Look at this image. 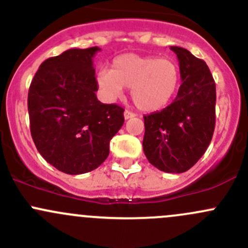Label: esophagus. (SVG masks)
I'll list each match as a JSON object with an SVG mask.
<instances>
[{
    "label": "esophagus",
    "mask_w": 248,
    "mask_h": 248,
    "mask_svg": "<svg viewBox=\"0 0 248 248\" xmlns=\"http://www.w3.org/2000/svg\"><path fill=\"white\" fill-rule=\"evenodd\" d=\"M124 120H128V119H132V117L136 116V114L132 111H129V110H126V111L124 112Z\"/></svg>",
    "instance_id": "34e87169"
}]
</instances>
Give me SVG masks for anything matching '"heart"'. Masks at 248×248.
<instances>
[{
    "label": "heart",
    "instance_id": "b5f03b06",
    "mask_svg": "<svg viewBox=\"0 0 248 248\" xmlns=\"http://www.w3.org/2000/svg\"><path fill=\"white\" fill-rule=\"evenodd\" d=\"M97 84L108 99L121 96L124 87H131L132 101L140 110L156 111L164 108L176 93L180 69L168 57L128 52L115 57L111 69H99Z\"/></svg>",
    "mask_w": 248,
    "mask_h": 248
}]
</instances>
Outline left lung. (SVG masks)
Wrapping results in <instances>:
<instances>
[{"instance_id": "1", "label": "left lung", "mask_w": 248, "mask_h": 248, "mask_svg": "<svg viewBox=\"0 0 248 248\" xmlns=\"http://www.w3.org/2000/svg\"><path fill=\"white\" fill-rule=\"evenodd\" d=\"M170 49L179 60L182 84L171 104L144 116L142 149L157 169L180 174L199 161L211 141L216 84L202 60L184 47Z\"/></svg>"}]
</instances>
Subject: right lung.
I'll return each instance as SVG.
<instances>
[{"instance_id": "right-lung-1", "label": "right lung", "mask_w": 248, "mask_h": 248, "mask_svg": "<svg viewBox=\"0 0 248 248\" xmlns=\"http://www.w3.org/2000/svg\"><path fill=\"white\" fill-rule=\"evenodd\" d=\"M99 50L74 47L46 60L29 90L34 145L47 163L66 174L98 168L124 122L121 107L97 99L93 57Z\"/></svg>"}]
</instances>
